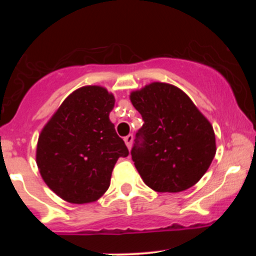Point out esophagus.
<instances>
[{
  "mask_svg": "<svg viewBox=\"0 0 256 256\" xmlns=\"http://www.w3.org/2000/svg\"><path fill=\"white\" fill-rule=\"evenodd\" d=\"M124 140H125V144L128 146V149H130L131 146H132V142H134V136H132L131 134H128V136L124 138Z\"/></svg>",
  "mask_w": 256,
  "mask_h": 256,
  "instance_id": "esophagus-1",
  "label": "esophagus"
}]
</instances>
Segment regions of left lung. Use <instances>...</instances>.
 <instances>
[{
	"label": "left lung",
	"instance_id": "8db88e82",
	"mask_svg": "<svg viewBox=\"0 0 256 256\" xmlns=\"http://www.w3.org/2000/svg\"><path fill=\"white\" fill-rule=\"evenodd\" d=\"M142 116L131 156L143 182L158 192L195 185L216 155V134L189 96L174 85L152 83L131 92Z\"/></svg>",
	"mask_w": 256,
	"mask_h": 256
}]
</instances>
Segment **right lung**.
I'll use <instances>...</instances> for the list:
<instances>
[{"mask_svg":"<svg viewBox=\"0 0 256 256\" xmlns=\"http://www.w3.org/2000/svg\"><path fill=\"white\" fill-rule=\"evenodd\" d=\"M114 96L102 86L73 91L44 126L36 162L46 184L71 204H89L110 184L119 158L128 155L110 113Z\"/></svg>","mask_w":256,"mask_h":256,"instance_id":"right-lung-1","label":"right lung"}]
</instances>
